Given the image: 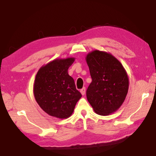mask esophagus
<instances>
[{
  "label": "esophagus",
  "mask_w": 156,
  "mask_h": 156,
  "mask_svg": "<svg viewBox=\"0 0 156 156\" xmlns=\"http://www.w3.org/2000/svg\"><path fill=\"white\" fill-rule=\"evenodd\" d=\"M80 93H81V94L83 95H84V94H85V93H86V88L85 87H83V89L80 90Z\"/></svg>",
  "instance_id": "esophagus-1"
}]
</instances>
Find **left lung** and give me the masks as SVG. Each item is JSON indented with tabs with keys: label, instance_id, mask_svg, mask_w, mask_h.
<instances>
[{
	"label": "left lung",
	"instance_id": "obj_1",
	"mask_svg": "<svg viewBox=\"0 0 156 156\" xmlns=\"http://www.w3.org/2000/svg\"><path fill=\"white\" fill-rule=\"evenodd\" d=\"M92 82L87 90V98L95 113L112 114L125 101L129 89L126 70L110 52L98 50L87 55Z\"/></svg>",
	"mask_w": 156,
	"mask_h": 156
}]
</instances>
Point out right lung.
<instances>
[{
	"label": "right lung",
	"mask_w": 156,
	"mask_h": 156,
	"mask_svg": "<svg viewBox=\"0 0 156 156\" xmlns=\"http://www.w3.org/2000/svg\"><path fill=\"white\" fill-rule=\"evenodd\" d=\"M74 57L56 58L42 66L37 73L33 94L41 108L48 115L60 119L69 117L82 97L76 89L68 69Z\"/></svg>",
	"instance_id": "right-lung-1"
}]
</instances>
